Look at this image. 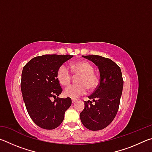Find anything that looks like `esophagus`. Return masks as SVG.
<instances>
[{"label":"esophagus","mask_w":152,"mask_h":152,"mask_svg":"<svg viewBox=\"0 0 152 152\" xmlns=\"http://www.w3.org/2000/svg\"><path fill=\"white\" fill-rule=\"evenodd\" d=\"M76 102V100H75V99L72 100V103H74V102Z\"/></svg>","instance_id":"esophagus-1"}]
</instances>
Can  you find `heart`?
<instances>
[{"label":"heart","instance_id":"b5f03b06","mask_svg":"<svg viewBox=\"0 0 152 152\" xmlns=\"http://www.w3.org/2000/svg\"><path fill=\"white\" fill-rule=\"evenodd\" d=\"M74 73L80 75L78 79V84L69 86L64 91V95L66 97L76 99L85 94L87 90L93 91L97 86L98 80L94 74V68L86 61H80L72 65ZM57 78L63 86H67L70 83L72 74L66 65H61L57 72Z\"/></svg>","mask_w":152,"mask_h":152}]
</instances>
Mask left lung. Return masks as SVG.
I'll return each instance as SVG.
<instances>
[{
	"label": "left lung",
	"mask_w": 152,
	"mask_h": 152,
	"mask_svg": "<svg viewBox=\"0 0 152 152\" xmlns=\"http://www.w3.org/2000/svg\"><path fill=\"white\" fill-rule=\"evenodd\" d=\"M82 57L92 61L99 68L101 79L96 90L88 96L92 101H84L85 106L80 118L89 130H101L113 121L119 109L123 87L121 70L109 58L95 55Z\"/></svg>",
	"instance_id": "1"
}]
</instances>
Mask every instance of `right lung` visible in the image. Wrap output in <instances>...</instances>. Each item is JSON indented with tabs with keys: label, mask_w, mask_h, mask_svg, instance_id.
<instances>
[{
	"label": "right lung",
	"mask_w": 152,
	"mask_h": 152,
	"mask_svg": "<svg viewBox=\"0 0 152 152\" xmlns=\"http://www.w3.org/2000/svg\"><path fill=\"white\" fill-rule=\"evenodd\" d=\"M72 57L56 54L37 56L23 68L20 82L23 99L30 117L41 128L50 130L60 126L65 112L71 106L70 98L58 97L62 90L57 72ZM53 97L56 98L53 102L50 100Z\"/></svg>",
	"instance_id": "add662e5"
}]
</instances>
